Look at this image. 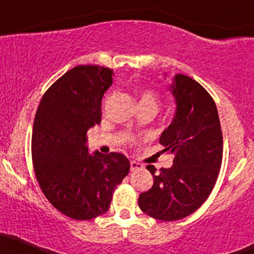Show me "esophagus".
Here are the masks:
<instances>
[{"label": "esophagus", "mask_w": 254, "mask_h": 254, "mask_svg": "<svg viewBox=\"0 0 254 254\" xmlns=\"http://www.w3.org/2000/svg\"><path fill=\"white\" fill-rule=\"evenodd\" d=\"M142 169H143V165H142V164L137 163V161H135V160L130 161V170H131L132 172L138 171V170H142Z\"/></svg>", "instance_id": "34e87169"}]
</instances>
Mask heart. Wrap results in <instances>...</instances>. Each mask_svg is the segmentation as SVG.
<instances>
[{
    "mask_svg": "<svg viewBox=\"0 0 254 254\" xmlns=\"http://www.w3.org/2000/svg\"><path fill=\"white\" fill-rule=\"evenodd\" d=\"M141 105H150V106H154L155 108H158L159 96L154 93V91L144 90L143 93H142L141 99H140V106Z\"/></svg>",
    "mask_w": 254,
    "mask_h": 254,
    "instance_id": "b5f03b06",
    "label": "heart"
}]
</instances>
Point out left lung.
Returning a JSON list of instances; mask_svg holds the SVG:
<instances>
[{
  "label": "left lung",
  "mask_w": 254,
  "mask_h": 254,
  "mask_svg": "<svg viewBox=\"0 0 254 254\" xmlns=\"http://www.w3.org/2000/svg\"><path fill=\"white\" fill-rule=\"evenodd\" d=\"M170 91L176 101L171 124L159 142L175 155L169 169L147 166L153 187L140 194L138 206L159 221H177L200 207L212 191L223 157V136L216 104L193 78L175 74Z\"/></svg>",
  "instance_id": "obj_1"
}]
</instances>
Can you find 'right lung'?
<instances>
[{
	"label": "right lung",
	"instance_id": "add662e5",
	"mask_svg": "<svg viewBox=\"0 0 254 254\" xmlns=\"http://www.w3.org/2000/svg\"><path fill=\"white\" fill-rule=\"evenodd\" d=\"M113 74L97 65L69 69L44 93L33 122L32 163L42 191L77 221L107 212L130 170L121 153L89 154L86 146V131L101 123V100Z\"/></svg>",
	"mask_w": 254,
	"mask_h": 254
}]
</instances>
